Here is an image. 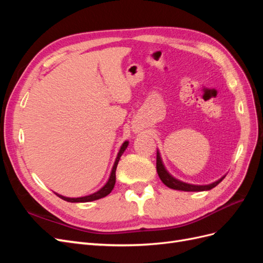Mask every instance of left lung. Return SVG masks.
<instances>
[{
    "label": "left lung",
    "mask_w": 263,
    "mask_h": 263,
    "mask_svg": "<svg viewBox=\"0 0 263 263\" xmlns=\"http://www.w3.org/2000/svg\"><path fill=\"white\" fill-rule=\"evenodd\" d=\"M157 172L158 176L162 181L163 184H165L168 187L173 189V190H179V191H185V192H201V191H209L212 190L213 187L216 186L217 184L224 180V177H221L217 181H215L213 183H210V184H205V185H196V184H191V183H186L180 181L178 179L174 178L173 176L168 172V170L165 169V166L163 164V161L161 159L160 153L159 150H157Z\"/></svg>",
    "instance_id": "8db88e82"
}]
</instances>
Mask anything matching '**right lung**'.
Returning <instances> with one entry per match:
<instances>
[{
    "label": "right lung",
    "instance_id": "add662e5",
    "mask_svg": "<svg viewBox=\"0 0 263 263\" xmlns=\"http://www.w3.org/2000/svg\"><path fill=\"white\" fill-rule=\"evenodd\" d=\"M128 144H129V141H127V140L123 142V145L121 146V149H119L118 154H117V157L115 159V162L113 164V168H112V171H110V174H109V178H108L107 182L99 191H97V192H94V193L89 194V195H85V196H81V197H67V196H63V195L58 194V193H55V192H54V194L57 195V196H59L60 198H62L63 201L71 202V203L92 202V201L100 200V198L105 197L106 195H108L110 192H112V190L114 189V185H115V182H116V168H117L118 161H119V159H121L122 155L124 154V151L126 150V148L128 147Z\"/></svg>",
    "mask_w": 263,
    "mask_h": 263
}]
</instances>
